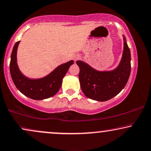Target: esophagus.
<instances>
[{
  "mask_svg": "<svg viewBox=\"0 0 151 151\" xmlns=\"http://www.w3.org/2000/svg\"><path fill=\"white\" fill-rule=\"evenodd\" d=\"M78 58H79V56H78H78H76V58H75V60H77Z\"/></svg>",
  "mask_w": 151,
  "mask_h": 151,
  "instance_id": "obj_1",
  "label": "esophagus"
}]
</instances>
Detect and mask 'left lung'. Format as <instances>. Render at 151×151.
<instances>
[{"mask_svg": "<svg viewBox=\"0 0 151 151\" xmlns=\"http://www.w3.org/2000/svg\"><path fill=\"white\" fill-rule=\"evenodd\" d=\"M123 57L114 71H98L82 61L76 63L80 68V87L86 96L98 101H106L114 97L126 86L131 71L130 48L124 37Z\"/></svg>", "mask_w": 151, "mask_h": 151, "instance_id": "left-lung-1", "label": "left lung"}]
</instances>
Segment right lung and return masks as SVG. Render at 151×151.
I'll return each instance as SVG.
<instances>
[{
  "instance_id": "obj_1",
  "label": "right lung",
  "mask_w": 151,
  "mask_h": 151,
  "mask_svg": "<svg viewBox=\"0 0 151 151\" xmlns=\"http://www.w3.org/2000/svg\"><path fill=\"white\" fill-rule=\"evenodd\" d=\"M20 42L14 44L9 64L11 77L16 87L21 93L32 99L43 100L55 95L62 86V79L67 73L73 60L59 66L49 75L38 80L25 77L19 71L17 63V50Z\"/></svg>"
}]
</instances>
